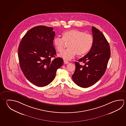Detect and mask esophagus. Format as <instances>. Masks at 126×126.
Instances as JSON below:
<instances>
[{
  "label": "esophagus",
  "instance_id": "esophagus-1",
  "mask_svg": "<svg viewBox=\"0 0 126 126\" xmlns=\"http://www.w3.org/2000/svg\"><path fill=\"white\" fill-rule=\"evenodd\" d=\"M64 64H67L69 63V62L67 61H64Z\"/></svg>",
  "mask_w": 126,
  "mask_h": 126
}]
</instances>
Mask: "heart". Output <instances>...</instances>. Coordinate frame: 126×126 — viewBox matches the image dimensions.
Here are the masks:
<instances>
[{"instance_id": "b5f03b06", "label": "heart", "mask_w": 126, "mask_h": 126, "mask_svg": "<svg viewBox=\"0 0 126 126\" xmlns=\"http://www.w3.org/2000/svg\"><path fill=\"white\" fill-rule=\"evenodd\" d=\"M93 36L77 29L65 31L62 38L56 37L53 44L56 49L61 53L64 51L65 43L68 44V49L60 54L65 60H70L77 54L79 56L85 54L90 50L93 44Z\"/></svg>"}]
</instances>
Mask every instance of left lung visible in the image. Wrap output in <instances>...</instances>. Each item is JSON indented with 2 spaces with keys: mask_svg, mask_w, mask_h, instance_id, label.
I'll use <instances>...</instances> for the list:
<instances>
[{
  "mask_svg": "<svg viewBox=\"0 0 126 126\" xmlns=\"http://www.w3.org/2000/svg\"><path fill=\"white\" fill-rule=\"evenodd\" d=\"M93 44L88 53L75 62V71L72 76L73 81L82 88H88L96 83L103 76L110 57V48L103 33L92 27Z\"/></svg>",
  "mask_w": 126,
  "mask_h": 126,
  "instance_id": "left-lung-1",
  "label": "left lung"
}]
</instances>
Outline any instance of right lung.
<instances>
[{
  "label": "right lung",
  "mask_w": 126,
  "mask_h": 126,
  "mask_svg": "<svg viewBox=\"0 0 126 126\" xmlns=\"http://www.w3.org/2000/svg\"><path fill=\"white\" fill-rule=\"evenodd\" d=\"M53 28L44 26L34 27L27 31L19 45L20 67L27 79L39 87L50 84L56 72L63 64L62 58L55 57Z\"/></svg>",
  "instance_id": "1"
}]
</instances>
